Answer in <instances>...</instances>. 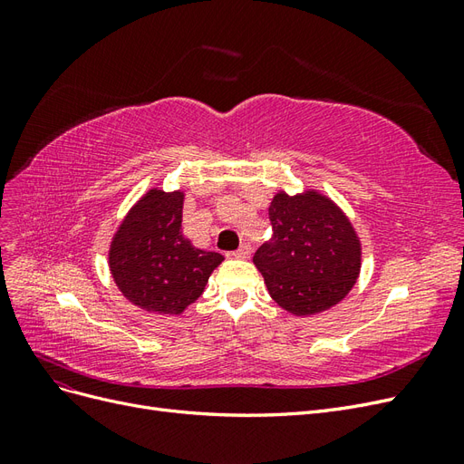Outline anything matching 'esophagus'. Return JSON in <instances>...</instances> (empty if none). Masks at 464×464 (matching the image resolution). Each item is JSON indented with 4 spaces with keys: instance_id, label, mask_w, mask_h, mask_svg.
<instances>
[{
    "instance_id": "34e87169",
    "label": "esophagus",
    "mask_w": 464,
    "mask_h": 464,
    "mask_svg": "<svg viewBox=\"0 0 464 464\" xmlns=\"http://www.w3.org/2000/svg\"><path fill=\"white\" fill-rule=\"evenodd\" d=\"M249 256H251V246L249 244H242L240 247L234 251V257H237V259H247Z\"/></svg>"
}]
</instances>
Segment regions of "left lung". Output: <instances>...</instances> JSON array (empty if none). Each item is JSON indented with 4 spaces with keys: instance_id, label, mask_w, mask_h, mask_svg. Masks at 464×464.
<instances>
[{
    "instance_id": "left-lung-1",
    "label": "left lung",
    "mask_w": 464,
    "mask_h": 464,
    "mask_svg": "<svg viewBox=\"0 0 464 464\" xmlns=\"http://www.w3.org/2000/svg\"><path fill=\"white\" fill-rule=\"evenodd\" d=\"M273 237L254 256L271 298L296 315L339 304L360 271V244L346 217L317 193H278L269 207Z\"/></svg>"
}]
</instances>
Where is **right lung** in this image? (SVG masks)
I'll list each match as a JSON object with an SVG mask.
<instances>
[{
  "instance_id": "1",
  "label": "right lung",
  "mask_w": 464,
  "mask_h": 464,
  "mask_svg": "<svg viewBox=\"0 0 464 464\" xmlns=\"http://www.w3.org/2000/svg\"><path fill=\"white\" fill-rule=\"evenodd\" d=\"M184 195L149 191L125 217L111 242L110 271L131 304L157 314H181L198 300L220 261L181 234Z\"/></svg>"
}]
</instances>
